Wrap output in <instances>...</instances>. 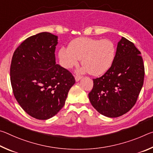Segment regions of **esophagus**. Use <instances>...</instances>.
<instances>
[{"mask_svg": "<svg viewBox=\"0 0 153 153\" xmlns=\"http://www.w3.org/2000/svg\"><path fill=\"white\" fill-rule=\"evenodd\" d=\"M81 79H82V76H76V77H75V79H76V82L79 81Z\"/></svg>", "mask_w": 153, "mask_h": 153, "instance_id": "34e87169", "label": "esophagus"}]
</instances>
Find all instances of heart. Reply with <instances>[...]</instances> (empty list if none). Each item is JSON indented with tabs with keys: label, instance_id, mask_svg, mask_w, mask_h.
<instances>
[{
	"label": "heart",
	"instance_id": "1",
	"mask_svg": "<svg viewBox=\"0 0 153 153\" xmlns=\"http://www.w3.org/2000/svg\"><path fill=\"white\" fill-rule=\"evenodd\" d=\"M115 44L109 39H94L82 37L72 40L69 48L62 47L58 56L61 65L70 69L79 64L84 65L79 73H89L99 76L109 70L115 58Z\"/></svg>",
	"mask_w": 153,
	"mask_h": 153
}]
</instances>
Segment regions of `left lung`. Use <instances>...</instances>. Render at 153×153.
Returning <instances> with one entry per match:
<instances>
[{
	"label": "left lung",
	"instance_id": "left-lung-1",
	"mask_svg": "<svg viewBox=\"0 0 153 153\" xmlns=\"http://www.w3.org/2000/svg\"><path fill=\"white\" fill-rule=\"evenodd\" d=\"M141 53L121 37L109 70L93 79L88 97L96 110L108 117H117L134 107L143 86L144 66Z\"/></svg>",
	"mask_w": 153,
	"mask_h": 153
}]
</instances>
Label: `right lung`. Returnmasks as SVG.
Masks as SVG:
<instances>
[{"instance_id":"add662e5","label":"right lung","mask_w":153,"mask_h":153,"mask_svg":"<svg viewBox=\"0 0 153 153\" xmlns=\"http://www.w3.org/2000/svg\"><path fill=\"white\" fill-rule=\"evenodd\" d=\"M58 36L42 32L25 40L14 52L10 76L17 101L28 115L48 120L65 103L74 77L55 62Z\"/></svg>"}]
</instances>
